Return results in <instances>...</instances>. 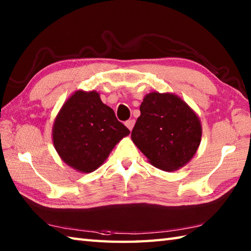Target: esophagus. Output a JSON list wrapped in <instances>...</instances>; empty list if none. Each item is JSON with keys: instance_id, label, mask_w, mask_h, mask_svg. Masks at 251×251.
<instances>
[{"instance_id": "obj_1", "label": "esophagus", "mask_w": 251, "mask_h": 251, "mask_svg": "<svg viewBox=\"0 0 251 251\" xmlns=\"http://www.w3.org/2000/svg\"><path fill=\"white\" fill-rule=\"evenodd\" d=\"M125 125H126L127 128H128L129 130H131L132 128H134V125H135V120H129V121H127V122L125 123Z\"/></svg>"}]
</instances>
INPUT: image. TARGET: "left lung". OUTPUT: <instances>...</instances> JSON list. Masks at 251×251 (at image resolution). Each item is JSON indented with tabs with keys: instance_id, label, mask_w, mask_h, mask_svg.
<instances>
[{
	"instance_id": "1",
	"label": "left lung",
	"mask_w": 251,
	"mask_h": 251,
	"mask_svg": "<svg viewBox=\"0 0 251 251\" xmlns=\"http://www.w3.org/2000/svg\"><path fill=\"white\" fill-rule=\"evenodd\" d=\"M131 140L153 166L164 172L183 167L201 140L199 116L177 95L153 92L143 98Z\"/></svg>"
}]
</instances>
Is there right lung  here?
Listing matches in <instances>:
<instances>
[{"label":"right lung","instance_id":"1","mask_svg":"<svg viewBox=\"0 0 251 251\" xmlns=\"http://www.w3.org/2000/svg\"><path fill=\"white\" fill-rule=\"evenodd\" d=\"M129 129L117 121L97 92L77 90L69 98L52 126V142L69 166L92 173L103 164Z\"/></svg>","mask_w":251,"mask_h":251}]
</instances>
